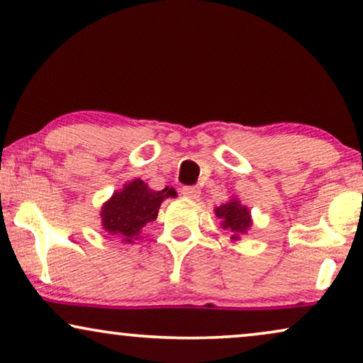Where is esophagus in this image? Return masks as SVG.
<instances>
[{"label":"esophagus","instance_id":"34e87169","mask_svg":"<svg viewBox=\"0 0 363 363\" xmlns=\"http://www.w3.org/2000/svg\"><path fill=\"white\" fill-rule=\"evenodd\" d=\"M182 193L186 196V199L195 200V199H199V196H200V188L199 186H183Z\"/></svg>","mask_w":363,"mask_h":363}]
</instances>
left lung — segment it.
Returning a JSON list of instances; mask_svg holds the SVG:
<instances>
[{"label":"left lung","instance_id":"obj_1","mask_svg":"<svg viewBox=\"0 0 363 363\" xmlns=\"http://www.w3.org/2000/svg\"><path fill=\"white\" fill-rule=\"evenodd\" d=\"M215 213L222 220L223 228H228L233 232V238H238V235L247 233L248 227H250V211L247 206L240 205V201L232 200L218 208H215Z\"/></svg>","mask_w":363,"mask_h":363}]
</instances>
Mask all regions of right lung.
<instances>
[{
	"instance_id": "obj_1",
	"label": "right lung",
	"mask_w": 363,
	"mask_h": 363,
	"mask_svg": "<svg viewBox=\"0 0 363 363\" xmlns=\"http://www.w3.org/2000/svg\"><path fill=\"white\" fill-rule=\"evenodd\" d=\"M168 196H177L175 188L164 186L163 190L153 191L145 182H131L125 185L123 191H116L101 208L103 228L131 243L138 238L145 225L155 222L160 205Z\"/></svg>"
}]
</instances>
